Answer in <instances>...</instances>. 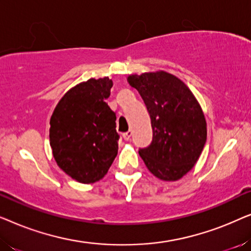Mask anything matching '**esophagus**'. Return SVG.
<instances>
[{"label": "esophagus", "instance_id": "obj_1", "mask_svg": "<svg viewBox=\"0 0 251 251\" xmlns=\"http://www.w3.org/2000/svg\"><path fill=\"white\" fill-rule=\"evenodd\" d=\"M131 135H132L131 131H126L125 133H122V137H123V139L128 142V140H130V138H131Z\"/></svg>", "mask_w": 251, "mask_h": 251}]
</instances>
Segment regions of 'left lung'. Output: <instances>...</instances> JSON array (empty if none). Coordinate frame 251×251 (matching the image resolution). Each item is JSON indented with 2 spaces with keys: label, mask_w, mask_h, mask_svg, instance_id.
<instances>
[{
  "label": "left lung",
  "mask_w": 251,
  "mask_h": 251,
  "mask_svg": "<svg viewBox=\"0 0 251 251\" xmlns=\"http://www.w3.org/2000/svg\"><path fill=\"white\" fill-rule=\"evenodd\" d=\"M138 90L151 116L152 143L139 150L147 169L161 180L180 179L200 157L207 140V122L193 92L164 71L126 78Z\"/></svg>",
  "instance_id": "1"
}]
</instances>
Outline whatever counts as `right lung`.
Wrapping results in <instances>:
<instances>
[{
  "label": "right lung",
  "mask_w": 251,
  "mask_h": 251,
  "mask_svg": "<svg viewBox=\"0 0 251 251\" xmlns=\"http://www.w3.org/2000/svg\"><path fill=\"white\" fill-rule=\"evenodd\" d=\"M113 81L89 78L71 88L50 119V146L58 167L82 184L107 174L118 155L115 113L105 100Z\"/></svg>",
  "instance_id": "obj_1"
}]
</instances>
